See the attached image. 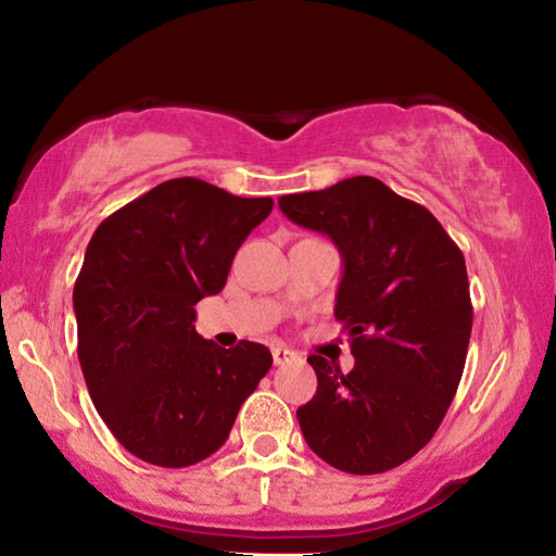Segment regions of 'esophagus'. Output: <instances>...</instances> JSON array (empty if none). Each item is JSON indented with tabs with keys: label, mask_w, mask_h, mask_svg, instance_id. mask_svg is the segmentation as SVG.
<instances>
[{
	"label": "esophagus",
	"mask_w": 556,
	"mask_h": 556,
	"mask_svg": "<svg viewBox=\"0 0 556 556\" xmlns=\"http://www.w3.org/2000/svg\"><path fill=\"white\" fill-rule=\"evenodd\" d=\"M294 357H296V353L289 351V348H281V345L271 348V361H275V365H285L289 361H294Z\"/></svg>",
	"instance_id": "obj_1"
}]
</instances>
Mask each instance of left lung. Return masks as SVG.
I'll return each instance as SVG.
<instances>
[{
	"mask_svg": "<svg viewBox=\"0 0 556 556\" xmlns=\"http://www.w3.org/2000/svg\"><path fill=\"white\" fill-rule=\"evenodd\" d=\"M279 208L341 252L333 314L355 357L343 375L308 355L318 388L296 409L301 434L338 470L384 473L429 444L458 390L473 326L464 255L425 205L372 176L281 195Z\"/></svg>",
	"mask_w": 556,
	"mask_h": 556,
	"instance_id": "left-lung-1",
	"label": "left lung"
}]
</instances>
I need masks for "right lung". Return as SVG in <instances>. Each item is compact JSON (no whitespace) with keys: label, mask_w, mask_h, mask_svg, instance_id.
I'll use <instances>...</instances> for the list:
<instances>
[{"label":"right lung","mask_w":556,"mask_h":556,"mask_svg":"<svg viewBox=\"0 0 556 556\" xmlns=\"http://www.w3.org/2000/svg\"><path fill=\"white\" fill-rule=\"evenodd\" d=\"M201 178L154 186L98 225L75 279L78 361L102 421L129 454L184 468L215 454L271 368L262 343L195 333L235 252L271 213Z\"/></svg>","instance_id":"obj_1"}]
</instances>
